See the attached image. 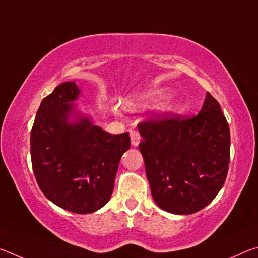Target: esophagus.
<instances>
[{
	"label": "esophagus",
	"instance_id": "1",
	"mask_svg": "<svg viewBox=\"0 0 258 258\" xmlns=\"http://www.w3.org/2000/svg\"><path fill=\"white\" fill-rule=\"evenodd\" d=\"M130 137H131V143H132V146L133 147H138L139 143H140V140H141V137H140V133L137 132V131H131Z\"/></svg>",
	"mask_w": 258,
	"mask_h": 258
}]
</instances>
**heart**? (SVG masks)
Wrapping results in <instances>:
<instances>
[{
    "label": "heart",
    "instance_id": "b5f03b06",
    "mask_svg": "<svg viewBox=\"0 0 258 258\" xmlns=\"http://www.w3.org/2000/svg\"><path fill=\"white\" fill-rule=\"evenodd\" d=\"M173 92L171 90L167 89H161V90H155L148 95V99L149 101H160V100H165L172 97Z\"/></svg>",
    "mask_w": 258,
    "mask_h": 258
}]
</instances>
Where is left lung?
I'll return each instance as SVG.
<instances>
[{"label": "left lung", "instance_id": "left-lung-1", "mask_svg": "<svg viewBox=\"0 0 258 258\" xmlns=\"http://www.w3.org/2000/svg\"><path fill=\"white\" fill-rule=\"evenodd\" d=\"M166 116L138 126L139 149L155 203L168 213L189 215L211 204L224 184L229 124L209 93L197 116Z\"/></svg>", "mask_w": 258, "mask_h": 258}]
</instances>
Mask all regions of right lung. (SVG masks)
Returning a JSON list of instances; mask_svg holds the SVG:
<instances>
[{
    "instance_id": "obj_1",
    "label": "right lung",
    "mask_w": 258,
    "mask_h": 258,
    "mask_svg": "<svg viewBox=\"0 0 258 258\" xmlns=\"http://www.w3.org/2000/svg\"><path fill=\"white\" fill-rule=\"evenodd\" d=\"M81 90L64 82L43 99L30 132L33 171L45 197L76 214H90L111 197L127 132L112 135L74 103Z\"/></svg>"
}]
</instances>
